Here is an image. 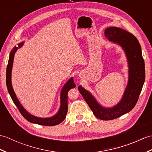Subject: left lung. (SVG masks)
<instances>
[{
    "label": "left lung",
    "mask_w": 152,
    "mask_h": 152,
    "mask_svg": "<svg viewBox=\"0 0 152 152\" xmlns=\"http://www.w3.org/2000/svg\"><path fill=\"white\" fill-rule=\"evenodd\" d=\"M104 35L110 42L121 46L127 57L129 78L124 95L117 104L106 108L82 86H79L78 90L96 118L111 120L129 112L136 105L145 81V65L139 42L133 34L121 28L110 27L106 28Z\"/></svg>",
    "instance_id": "1"
}]
</instances>
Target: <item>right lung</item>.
<instances>
[{
	"instance_id": "add662e5",
	"label": "right lung",
	"mask_w": 152,
	"mask_h": 152,
	"mask_svg": "<svg viewBox=\"0 0 152 152\" xmlns=\"http://www.w3.org/2000/svg\"><path fill=\"white\" fill-rule=\"evenodd\" d=\"M24 44V42L19 43L18 44V46H15L12 50L10 53L8 63L6 69V86H7L8 91L9 94L10 95L13 102H14L15 106H17L18 110L20 112L21 115L27 119L28 121L33 124H36L41 125H46V126H53L61 124L63 122V120L66 118V115L68 111V92H69L70 89L74 88L76 87V84L74 82L73 78H70L65 84L63 87L61 91L60 95V107L59 110H58L56 114L53 115L52 117L50 118H39L37 116L33 115L28 113L26 110H25L23 106L21 105L20 102L19 101L17 96H16L15 93L14 91V89L12 88V70L13 63H14V55L16 51L23 46Z\"/></svg>"
}]
</instances>
